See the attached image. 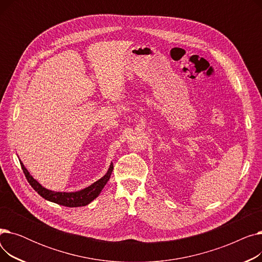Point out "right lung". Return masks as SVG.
Instances as JSON below:
<instances>
[{"instance_id": "right-lung-1", "label": "right lung", "mask_w": 262, "mask_h": 262, "mask_svg": "<svg viewBox=\"0 0 262 262\" xmlns=\"http://www.w3.org/2000/svg\"><path fill=\"white\" fill-rule=\"evenodd\" d=\"M20 163L27 182L30 183V185L34 188L36 192H38L39 195H41L47 201L66 206V207H81V206H86L90 204L94 199L99 196L101 191L109 181L110 175H112L114 170V164L112 162L110 163L107 173L102 178H100L99 181H96L89 187L81 189L79 191H75V192H56L41 186L30 174V172L27 171V169L24 167V164L22 163L21 160H20Z\"/></svg>"}]
</instances>
